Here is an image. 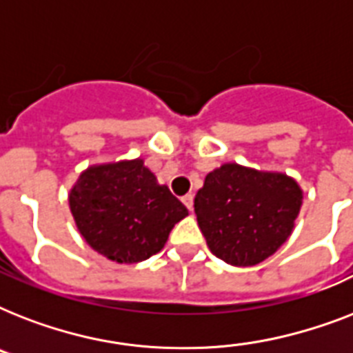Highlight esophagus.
<instances>
[{"label": "esophagus", "mask_w": 353, "mask_h": 353, "mask_svg": "<svg viewBox=\"0 0 353 353\" xmlns=\"http://www.w3.org/2000/svg\"><path fill=\"white\" fill-rule=\"evenodd\" d=\"M183 203H185V207H187L188 210H192V207H194V196H192V194H187V196H183Z\"/></svg>", "instance_id": "34e87169"}]
</instances>
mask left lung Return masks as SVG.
<instances>
[{
	"instance_id": "1",
	"label": "left lung",
	"mask_w": 353,
	"mask_h": 353,
	"mask_svg": "<svg viewBox=\"0 0 353 353\" xmlns=\"http://www.w3.org/2000/svg\"><path fill=\"white\" fill-rule=\"evenodd\" d=\"M301 205V188L291 177L229 163L207 174L194 212L212 254L245 268L290 238Z\"/></svg>"
}]
</instances>
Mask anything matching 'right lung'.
Here are the masks:
<instances>
[{"instance_id":"add662e5","label":"right lung","mask_w":353,"mask_h":353,"mask_svg":"<svg viewBox=\"0 0 353 353\" xmlns=\"http://www.w3.org/2000/svg\"><path fill=\"white\" fill-rule=\"evenodd\" d=\"M69 205L85 241L119 263L143 262L159 252L174 225L188 214L141 159L88 168Z\"/></svg>"}]
</instances>
